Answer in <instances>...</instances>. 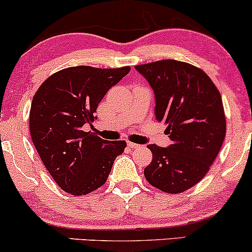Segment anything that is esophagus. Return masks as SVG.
<instances>
[{"label": "esophagus", "mask_w": 252, "mask_h": 252, "mask_svg": "<svg viewBox=\"0 0 252 252\" xmlns=\"http://www.w3.org/2000/svg\"><path fill=\"white\" fill-rule=\"evenodd\" d=\"M128 147L129 148H132V149H135V148H137L138 147V144H136V143H132V142H128Z\"/></svg>", "instance_id": "1"}]
</instances>
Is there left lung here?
Here are the masks:
<instances>
[{"label":"left lung","instance_id":"1","mask_svg":"<svg viewBox=\"0 0 252 252\" xmlns=\"http://www.w3.org/2000/svg\"><path fill=\"white\" fill-rule=\"evenodd\" d=\"M155 93V118L165 123L168 148L149 144L153 160L144 176L168 193L187 191L202 181L225 138L220 94L202 69L176 60L135 66Z\"/></svg>","mask_w":252,"mask_h":252}]
</instances>
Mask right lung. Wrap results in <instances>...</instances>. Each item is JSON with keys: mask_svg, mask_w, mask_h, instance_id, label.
<instances>
[{"mask_svg": "<svg viewBox=\"0 0 252 252\" xmlns=\"http://www.w3.org/2000/svg\"><path fill=\"white\" fill-rule=\"evenodd\" d=\"M130 71V66L65 68L48 77L32 102L29 128L32 143L57 186L74 196L87 195L108 180L126 141H105L83 126L105 94Z\"/></svg>", "mask_w": 252, "mask_h": 252, "instance_id": "right-lung-1", "label": "right lung"}]
</instances>
